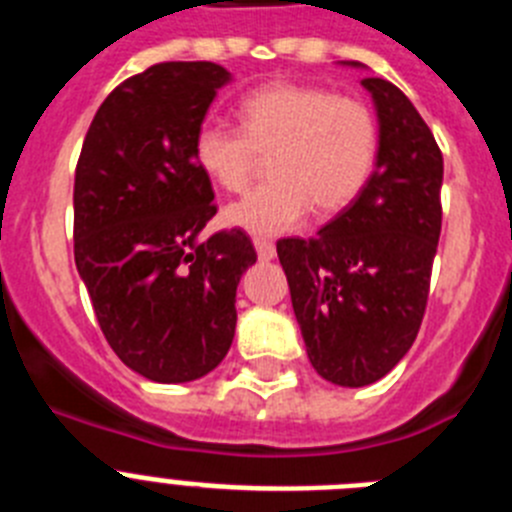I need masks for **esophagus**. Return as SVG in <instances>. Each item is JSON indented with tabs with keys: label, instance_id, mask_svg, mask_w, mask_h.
I'll return each mask as SVG.
<instances>
[{
	"label": "esophagus",
	"instance_id": "1",
	"mask_svg": "<svg viewBox=\"0 0 512 512\" xmlns=\"http://www.w3.org/2000/svg\"><path fill=\"white\" fill-rule=\"evenodd\" d=\"M253 246H256V253H259L261 261H271L274 256H277V248H274V243L266 241V238H253Z\"/></svg>",
	"mask_w": 512,
	"mask_h": 512
}]
</instances>
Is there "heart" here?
<instances>
[{
    "label": "heart",
    "instance_id": "heart-1",
    "mask_svg": "<svg viewBox=\"0 0 512 512\" xmlns=\"http://www.w3.org/2000/svg\"><path fill=\"white\" fill-rule=\"evenodd\" d=\"M241 130L202 122L192 161L215 187L243 192L269 156L261 189L225 210V223L259 238L282 235L310 210H343L379 156V120L366 102L312 84H266L238 104Z\"/></svg>",
    "mask_w": 512,
    "mask_h": 512
}]
</instances>
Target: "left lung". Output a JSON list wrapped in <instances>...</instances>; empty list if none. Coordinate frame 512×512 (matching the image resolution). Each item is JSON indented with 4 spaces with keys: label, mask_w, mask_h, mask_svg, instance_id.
Wrapping results in <instances>:
<instances>
[{
    "label": "left lung",
    "mask_w": 512,
    "mask_h": 512,
    "mask_svg": "<svg viewBox=\"0 0 512 512\" xmlns=\"http://www.w3.org/2000/svg\"><path fill=\"white\" fill-rule=\"evenodd\" d=\"M361 87L379 120L369 182L315 238L277 243L307 359L338 387L374 384L408 354L441 235L443 156L431 128L387 79Z\"/></svg>",
    "instance_id": "obj_1"
}]
</instances>
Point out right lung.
Instances as JSON below:
<instances>
[{
    "instance_id": "add662e5",
    "label": "right lung",
    "mask_w": 512,
    "mask_h": 512,
    "mask_svg": "<svg viewBox=\"0 0 512 512\" xmlns=\"http://www.w3.org/2000/svg\"><path fill=\"white\" fill-rule=\"evenodd\" d=\"M230 74L156 63L94 115L74 179V259L120 361L161 384L210 374L235 336V289L256 264L241 228L200 241L215 192L192 138Z\"/></svg>"
}]
</instances>
